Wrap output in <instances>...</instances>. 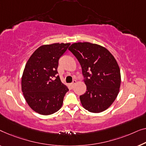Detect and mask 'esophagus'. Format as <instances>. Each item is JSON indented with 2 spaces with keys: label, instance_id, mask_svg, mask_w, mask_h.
Returning <instances> with one entry per match:
<instances>
[{
  "label": "esophagus",
  "instance_id": "1",
  "mask_svg": "<svg viewBox=\"0 0 146 146\" xmlns=\"http://www.w3.org/2000/svg\"><path fill=\"white\" fill-rule=\"evenodd\" d=\"M76 84H77V81H75V80H74V81H73V83H71V86L72 87H73L74 86H75Z\"/></svg>",
  "mask_w": 146,
  "mask_h": 146
}]
</instances>
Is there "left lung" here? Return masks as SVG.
I'll return each instance as SVG.
<instances>
[{
  "mask_svg": "<svg viewBox=\"0 0 146 146\" xmlns=\"http://www.w3.org/2000/svg\"><path fill=\"white\" fill-rule=\"evenodd\" d=\"M69 50L78 59L85 77L86 93L80 96L84 108L93 113L103 112L112 105L120 91V67L104 47L90 42L71 44Z\"/></svg>",
  "mask_w": 146,
  "mask_h": 146,
  "instance_id": "1",
  "label": "left lung"
}]
</instances>
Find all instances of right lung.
Masks as SVG:
<instances>
[{
	"mask_svg": "<svg viewBox=\"0 0 146 146\" xmlns=\"http://www.w3.org/2000/svg\"><path fill=\"white\" fill-rule=\"evenodd\" d=\"M70 43L43 45L30 57L21 80L22 91L26 102L34 111L50 115L60 109L68 88L57 73L59 59Z\"/></svg>",
	"mask_w": 146,
	"mask_h": 146,
	"instance_id": "right-lung-1",
	"label": "right lung"
}]
</instances>
